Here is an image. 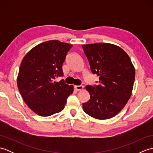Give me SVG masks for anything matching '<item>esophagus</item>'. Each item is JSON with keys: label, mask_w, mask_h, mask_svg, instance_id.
I'll return each instance as SVG.
<instances>
[{"label": "esophagus", "mask_w": 153, "mask_h": 153, "mask_svg": "<svg viewBox=\"0 0 153 153\" xmlns=\"http://www.w3.org/2000/svg\"><path fill=\"white\" fill-rule=\"evenodd\" d=\"M74 88L76 89L77 91H81L83 89V85H76L74 87Z\"/></svg>", "instance_id": "1"}]
</instances>
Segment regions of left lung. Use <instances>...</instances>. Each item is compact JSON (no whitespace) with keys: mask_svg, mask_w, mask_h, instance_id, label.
Instances as JSON below:
<instances>
[{"mask_svg":"<svg viewBox=\"0 0 153 153\" xmlns=\"http://www.w3.org/2000/svg\"><path fill=\"white\" fill-rule=\"evenodd\" d=\"M91 71L99 76L98 85H87L90 94L84 112L99 120L111 118L121 111L132 93L135 68L122 48L110 43L82 45Z\"/></svg>","mask_w":153,"mask_h":153,"instance_id":"1","label":"left lung"}]
</instances>
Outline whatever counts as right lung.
<instances>
[{
    "instance_id": "obj_1",
    "label": "right lung",
    "mask_w": 153,
    "mask_h": 153,
    "mask_svg": "<svg viewBox=\"0 0 153 153\" xmlns=\"http://www.w3.org/2000/svg\"><path fill=\"white\" fill-rule=\"evenodd\" d=\"M72 45L58 40L44 42L32 48L23 58L17 84L26 105L41 116H49L62 111L68 97L72 94V85L63 79L62 64Z\"/></svg>"
}]
</instances>
